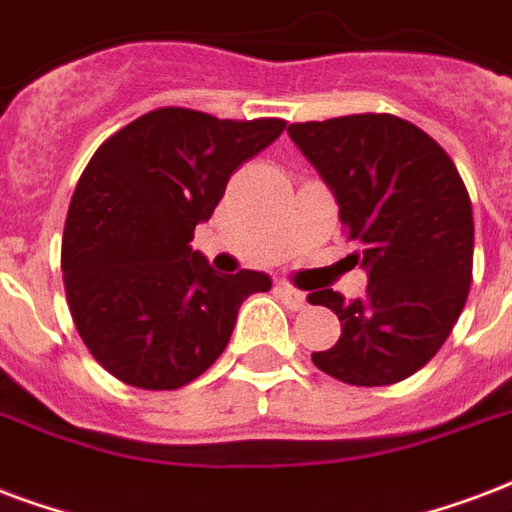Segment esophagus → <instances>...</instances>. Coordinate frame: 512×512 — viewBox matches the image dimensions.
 I'll use <instances>...</instances> for the list:
<instances>
[{"instance_id": "1", "label": "esophagus", "mask_w": 512, "mask_h": 512, "mask_svg": "<svg viewBox=\"0 0 512 512\" xmlns=\"http://www.w3.org/2000/svg\"><path fill=\"white\" fill-rule=\"evenodd\" d=\"M278 297L283 299V305L291 307V310H302L307 305V299L302 291H297L294 286H288V283H278Z\"/></svg>"}]
</instances>
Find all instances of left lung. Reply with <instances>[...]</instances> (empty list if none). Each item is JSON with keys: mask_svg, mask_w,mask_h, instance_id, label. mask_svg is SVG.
Instances as JSON below:
<instances>
[{"mask_svg": "<svg viewBox=\"0 0 512 512\" xmlns=\"http://www.w3.org/2000/svg\"><path fill=\"white\" fill-rule=\"evenodd\" d=\"M340 205L367 294L332 288L310 305L340 318V340L313 364L351 386H391L424 367L459 321L472 283L470 194L451 156L410 121L361 113L288 126Z\"/></svg>", "mask_w": 512, "mask_h": 512, "instance_id": "obj_1", "label": "left lung"}]
</instances>
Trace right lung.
Instances as JSON below:
<instances>
[{
    "label": "right lung",
    "instance_id": "add662e5",
    "mask_svg": "<svg viewBox=\"0 0 512 512\" xmlns=\"http://www.w3.org/2000/svg\"><path fill=\"white\" fill-rule=\"evenodd\" d=\"M286 121H221L161 107L99 145L72 194L61 272L78 334L129 386L169 391L199 378L270 275H218L191 248L232 172L280 137Z\"/></svg>",
    "mask_w": 512,
    "mask_h": 512
}]
</instances>
